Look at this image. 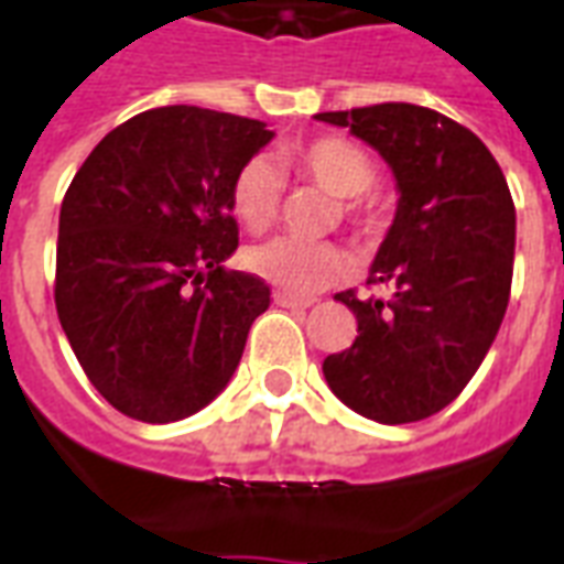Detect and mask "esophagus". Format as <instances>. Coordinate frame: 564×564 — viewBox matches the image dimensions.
<instances>
[{
    "mask_svg": "<svg viewBox=\"0 0 564 564\" xmlns=\"http://www.w3.org/2000/svg\"><path fill=\"white\" fill-rule=\"evenodd\" d=\"M273 303L282 308H308L312 306V300L291 297V294H285V291H276V294H273Z\"/></svg>",
    "mask_w": 564,
    "mask_h": 564,
    "instance_id": "34e87169",
    "label": "esophagus"
}]
</instances>
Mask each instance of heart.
Instances as JSON below:
<instances>
[{"label": "heart", "mask_w": 564, "mask_h": 564, "mask_svg": "<svg viewBox=\"0 0 564 564\" xmlns=\"http://www.w3.org/2000/svg\"><path fill=\"white\" fill-rule=\"evenodd\" d=\"M282 163L300 177L315 181L338 196V207L347 219L368 223L371 219V198L368 186L378 177L375 160L350 139L312 137L300 139L282 151ZM285 181L279 169L256 154L231 177L228 186V207L247 231H264L273 226L282 207ZM247 267L270 285H276L294 297H312L324 288L336 285L350 273V256L329 240H300V237H273L267 243L247 249Z\"/></svg>", "instance_id": "b5f03b06"}]
</instances>
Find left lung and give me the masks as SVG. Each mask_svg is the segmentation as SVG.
Segmentation results:
<instances>
[{"instance_id":"left-lung-1","label":"left lung","mask_w":564,"mask_h":564,"mask_svg":"<svg viewBox=\"0 0 564 564\" xmlns=\"http://www.w3.org/2000/svg\"><path fill=\"white\" fill-rule=\"evenodd\" d=\"M378 148L401 202L368 285L392 297L359 300L357 338L324 359L347 408L383 425L440 413L464 392L494 345L511 294L514 202L485 142L458 121L413 104L317 112Z\"/></svg>"}]
</instances>
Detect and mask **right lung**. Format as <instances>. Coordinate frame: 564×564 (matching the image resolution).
<instances>
[{
	"label": "right lung",
	"mask_w": 564,
	"mask_h": 564,
	"mask_svg": "<svg viewBox=\"0 0 564 564\" xmlns=\"http://www.w3.org/2000/svg\"><path fill=\"white\" fill-rule=\"evenodd\" d=\"M270 139L256 118L160 106L76 169L58 214L56 312L118 413L177 422L235 375L270 285L223 267L237 249L228 186Z\"/></svg>",
	"instance_id": "1"
}]
</instances>
